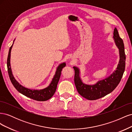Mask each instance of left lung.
Wrapping results in <instances>:
<instances>
[{"label":"left lung","instance_id":"8db88e82","mask_svg":"<svg viewBox=\"0 0 132 132\" xmlns=\"http://www.w3.org/2000/svg\"><path fill=\"white\" fill-rule=\"evenodd\" d=\"M113 38L119 51V59L117 68L110 76L98 80L94 84H86L82 81L80 70L73 67L75 70L74 82L78 93L89 100L100 98L112 92L117 86L122 78L126 66V54L123 39L119 37L116 28H114Z\"/></svg>","mask_w":132,"mask_h":132}]
</instances>
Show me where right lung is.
<instances>
[{
	"instance_id": "obj_1",
	"label": "right lung",
	"mask_w": 132,
	"mask_h": 132,
	"mask_svg": "<svg viewBox=\"0 0 132 132\" xmlns=\"http://www.w3.org/2000/svg\"><path fill=\"white\" fill-rule=\"evenodd\" d=\"M15 39L14 40L13 45H12V46L10 47L8 56H7V71H8L9 76L11 83L13 84V85L15 87V88L20 93L22 94V95L26 96L28 97L39 101H45L48 100H49L53 96L55 91H56L58 83L60 77H61V72L63 69L66 66L65 63H62L57 67L55 74L53 76L52 80L50 85L47 87H46V88L40 90H35L27 88V87H25V86L21 85L15 79L13 74V73H12L10 65L11 51L12 49V47H13Z\"/></svg>"
}]
</instances>
